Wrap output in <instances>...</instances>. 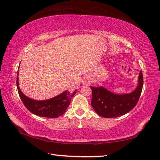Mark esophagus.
I'll return each mask as SVG.
<instances>
[{
    "label": "esophagus",
    "mask_w": 160,
    "mask_h": 160,
    "mask_svg": "<svg viewBox=\"0 0 160 160\" xmlns=\"http://www.w3.org/2000/svg\"><path fill=\"white\" fill-rule=\"evenodd\" d=\"M91 82H92V78L89 75H85L82 79V83L83 85H90V83H91Z\"/></svg>",
    "instance_id": "34e87169"
}]
</instances>
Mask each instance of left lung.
I'll list each match as a JSON object with an SVG mask.
<instances>
[{
	"mask_svg": "<svg viewBox=\"0 0 160 160\" xmlns=\"http://www.w3.org/2000/svg\"><path fill=\"white\" fill-rule=\"evenodd\" d=\"M143 75H139V85L129 94L116 95L103 87L92 89L91 105L95 111L104 118H116L127 113L139 101L143 88Z\"/></svg>",
	"mask_w": 160,
	"mask_h": 160,
	"instance_id": "1",
	"label": "left lung"
}]
</instances>
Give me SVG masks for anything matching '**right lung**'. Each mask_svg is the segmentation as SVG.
Instances as JSON below:
<instances>
[{
  "mask_svg": "<svg viewBox=\"0 0 160 160\" xmlns=\"http://www.w3.org/2000/svg\"><path fill=\"white\" fill-rule=\"evenodd\" d=\"M16 85L23 103L28 111L35 115L47 118H57L63 115L66 109L70 103L72 98L76 93L75 91H66L59 94L57 96L45 101H36L29 98L23 94L18 87V78L17 76Z\"/></svg>",
  "mask_w": 160,
  "mask_h": 160,
  "instance_id": "1",
  "label": "right lung"
}]
</instances>
